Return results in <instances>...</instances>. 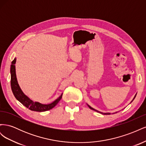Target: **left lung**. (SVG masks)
Listing matches in <instances>:
<instances>
[{
    "label": "left lung",
    "instance_id": "left-lung-1",
    "mask_svg": "<svg viewBox=\"0 0 146 146\" xmlns=\"http://www.w3.org/2000/svg\"><path fill=\"white\" fill-rule=\"evenodd\" d=\"M136 94H137V93L135 94V97L133 98V100H132L131 101V102L130 103H131L133 101V100L135 99V98H136ZM87 105L88 106V107H89V108H90V109H91V110H94V111H97V112H98V113H101V114H105V115H108V114H111V113H102V112H100V111H98V110H96V109H94V108H92L90 105H89L88 104H87ZM117 113V111H116V112H114V113H113L112 114H115V113Z\"/></svg>",
    "mask_w": 146,
    "mask_h": 146
}]
</instances>
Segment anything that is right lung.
<instances>
[{
	"mask_svg": "<svg viewBox=\"0 0 146 146\" xmlns=\"http://www.w3.org/2000/svg\"><path fill=\"white\" fill-rule=\"evenodd\" d=\"M16 62V58L13 60L10 67V74H11V87L13 94H14L16 99L19 102L24 105L25 107L29 110L34 111L43 112L51 110L56 105L62 98L63 93L60 95L59 98H57L52 103L48 104H44L39 103L38 102H34L30 99L27 96H26L20 88L18 82H17L16 74V66L15 64Z\"/></svg>",
	"mask_w": 146,
	"mask_h": 146,
	"instance_id": "right-lung-1",
	"label": "right lung"
}]
</instances>
